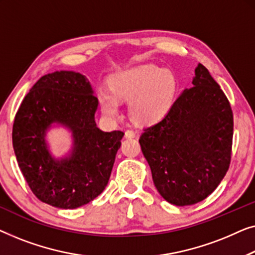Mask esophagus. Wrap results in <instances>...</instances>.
I'll return each instance as SVG.
<instances>
[{"label": "esophagus", "mask_w": 255, "mask_h": 255, "mask_svg": "<svg viewBox=\"0 0 255 255\" xmlns=\"http://www.w3.org/2000/svg\"><path fill=\"white\" fill-rule=\"evenodd\" d=\"M125 135H126V137L128 138H132L136 136V131L132 130V129H127L126 132H125Z\"/></svg>", "instance_id": "34e87169"}]
</instances>
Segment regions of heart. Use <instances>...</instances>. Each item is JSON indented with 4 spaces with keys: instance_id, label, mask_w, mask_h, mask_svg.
<instances>
[{
    "instance_id": "1",
    "label": "heart",
    "mask_w": 255,
    "mask_h": 255,
    "mask_svg": "<svg viewBox=\"0 0 255 255\" xmlns=\"http://www.w3.org/2000/svg\"><path fill=\"white\" fill-rule=\"evenodd\" d=\"M110 88L100 90L98 99L106 116L119 114L118 98L129 99V113L141 124L158 123L167 116L178 92V82L170 70L151 64H141L112 75Z\"/></svg>"
}]
</instances>
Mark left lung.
<instances>
[{
  "mask_svg": "<svg viewBox=\"0 0 255 255\" xmlns=\"http://www.w3.org/2000/svg\"><path fill=\"white\" fill-rule=\"evenodd\" d=\"M192 83L138 139L157 191L179 207L209 196L231 160L234 114L227 96L201 63Z\"/></svg>",
  "mask_w": 255,
  "mask_h": 255,
  "instance_id": "1",
  "label": "left lung"
}]
</instances>
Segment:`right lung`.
<instances>
[{
	"label": "right lung",
	"mask_w": 255,
	"mask_h": 255,
	"mask_svg": "<svg viewBox=\"0 0 255 255\" xmlns=\"http://www.w3.org/2000/svg\"><path fill=\"white\" fill-rule=\"evenodd\" d=\"M98 99L90 82L75 71L42 76L25 96L15 117L12 145L27 185L37 198L60 209L96 199L109 182L124 131H103L95 114ZM57 124L72 132L68 155L55 159L45 141Z\"/></svg>",
	"instance_id": "add662e5"
}]
</instances>
